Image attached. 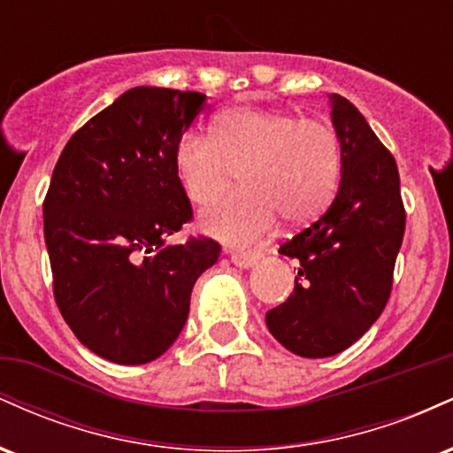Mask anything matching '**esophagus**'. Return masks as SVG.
<instances>
[{"instance_id": "34e87169", "label": "esophagus", "mask_w": 453, "mask_h": 453, "mask_svg": "<svg viewBox=\"0 0 453 453\" xmlns=\"http://www.w3.org/2000/svg\"><path fill=\"white\" fill-rule=\"evenodd\" d=\"M262 257L257 251H232V264L238 268H251Z\"/></svg>"}]
</instances>
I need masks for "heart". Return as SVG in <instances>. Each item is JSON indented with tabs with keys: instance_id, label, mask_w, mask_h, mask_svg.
Here are the masks:
<instances>
[{
	"instance_id": "b5f03b06",
	"label": "heart",
	"mask_w": 453,
	"mask_h": 453,
	"mask_svg": "<svg viewBox=\"0 0 453 453\" xmlns=\"http://www.w3.org/2000/svg\"><path fill=\"white\" fill-rule=\"evenodd\" d=\"M174 174L191 204L209 206L241 176V194L200 217L230 244L256 242L277 226L315 219L334 197L342 173L336 129L288 111L234 106L212 119L209 136L183 132L173 149Z\"/></svg>"
}]
</instances>
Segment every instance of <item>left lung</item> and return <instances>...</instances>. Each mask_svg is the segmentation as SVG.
<instances>
[{
  "mask_svg": "<svg viewBox=\"0 0 453 453\" xmlns=\"http://www.w3.org/2000/svg\"><path fill=\"white\" fill-rule=\"evenodd\" d=\"M341 138L339 194L319 219L280 244L298 262L294 292L266 313L270 334L303 357L336 356L377 321L392 292L404 236L396 159L362 112L332 93Z\"/></svg>",
  "mask_w": 453,
  "mask_h": 453,
  "instance_id": "obj_1",
  "label": "left lung"
}]
</instances>
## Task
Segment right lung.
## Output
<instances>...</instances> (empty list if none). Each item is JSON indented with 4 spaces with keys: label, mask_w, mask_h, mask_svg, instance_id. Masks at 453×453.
I'll return each instance as SVG.
<instances>
[{
    "label": "right lung",
    "mask_w": 453,
    "mask_h": 453,
    "mask_svg": "<svg viewBox=\"0 0 453 453\" xmlns=\"http://www.w3.org/2000/svg\"><path fill=\"white\" fill-rule=\"evenodd\" d=\"M204 100L134 87L67 140L53 170L42 211L55 303L104 360L134 366L168 351L221 253L206 236L165 244L194 217L173 149Z\"/></svg>",
    "instance_id": "right-lung-1"
}]
</instances>
